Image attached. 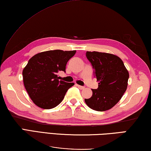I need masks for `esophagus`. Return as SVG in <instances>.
<instances>
[{
	"mask_svg": "<svg viewBox=\"0 0 151 151\" xmlns=\"http://www.w3.org/2000/svg\"><path fill=\"white\" fill-rule=\"evenodd\" d=\"M78 88H80V89H83V88H85V87H83V86H81V85H76Z\"/></svg>",
	"mask_w": 151,
	"mask_h": 151,
	"instance_id": "obj_1",
	"label": "esophagus"
}]
</instances>
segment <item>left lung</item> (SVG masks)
Returning <instances> with one entry per match:
<instances>
[{
    "label": "left lung",
    "instance_id": "1",
    "mask_svg": "<svg viewBox=\"0 0 151 151\" xmlns=\"http://www.w3.org/2000/svg\"><path fill=\"white\" fill-rule=\"evenodd\" d=\"M86 56L99 85L97 89H91V97L85 101L95 111H107L117 104L127 89L129 73L122 59L114 54L94 51L87 52Z\"/></svg>",
    "mask_w": 151,
    "mask_h": 151
}]
</instances>
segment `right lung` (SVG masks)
I'll return each instance as SVG.
<instances>
[{"instance_id":"add662e5","label":"right lung","mask_w":151,"mask_h":151,"mask_svg":"<svg viewBox=\"0 0 151 151\" xmlns=\"http://www.w3.org/2000/svg\"><path fill=\"white\" fill-rule=\"evenodd\" d=\"M76 50H60L40 52L29 59L23 70L24 86L29 96L37 107L54 108L63 101L74 83L58 80V73L66 70L68 61Z\"/></svg>"}]
</instances>
